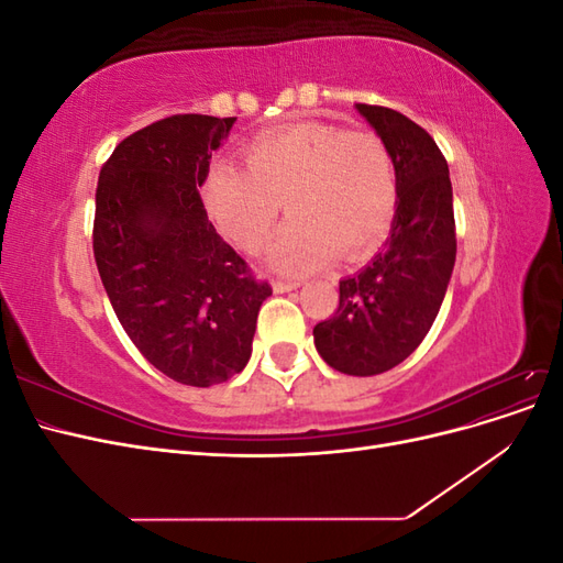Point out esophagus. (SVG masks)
Listing matches in <instances>:
<instances>
[{"instance_id":"1","label":"esophagus","mask_w":563,"mask_h":563,"mask_svg":"<svg viewBox=\"0 0 563 563\" xmlns=\"http://www.w3.org/2000/svg\"><path fill=\"white\" fill-rule=\"evenodd\" d=\"M300 282H294V279H275L272 282V288H275V294H286V291H294V288H298Z\"/></svg>"}]
</instances>
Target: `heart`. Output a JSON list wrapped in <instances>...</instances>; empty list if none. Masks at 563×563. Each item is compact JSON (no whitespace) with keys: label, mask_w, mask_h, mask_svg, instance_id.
<instances>
[{"label":"heart","mask_w":563,"mask_h":563,"mask_svg":"<svg viewBox=\"0 0 563 563\" xmlns=\"http://www.w3.org/2000/svg\"><path fill=\"white\" fill-rule=\"evenodd\" d=\"M246 168L216 159L201 197L218 230L246 253H258L282 207L291 216L269 261L288 275H308L340 258L376 251L399 203L397 166L380 135L331 122H294L255 135Z\"/></svg>","instance_id":"1"}]
</instances>
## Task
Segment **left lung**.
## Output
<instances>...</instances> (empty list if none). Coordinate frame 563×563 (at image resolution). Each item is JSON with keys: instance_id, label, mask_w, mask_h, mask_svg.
I'll list each match as a JSON object with an SVG mask.
<instances>
[{"instance_id": "8db88e82", "label": "left lung", "mask_w": 563, "mask_h": 563, "mask_svg": "<svg viewBox=\"0 0 563 563\" xmlns=\"http://www.w3.org/2000/svg\"><path fill=\"white\" fill-rule=\"evenodd\" d=\"M356 110L395 157L399 203L383 251L340 282L338 308L314 327V345L335 371L376 376L432 329L455 265V218L449 164L432 135L397 110Z\"/></svg>"}]
</instances>
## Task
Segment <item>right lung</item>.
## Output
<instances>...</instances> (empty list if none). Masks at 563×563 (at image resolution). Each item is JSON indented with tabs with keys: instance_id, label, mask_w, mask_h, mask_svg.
I'll list each match as a JSON object with an SVG mask.
<instances>
[{
	"instance_id": "obj_1",
	"label": "right lung",
	"mask_w": 563,
	"mask_h": 563,
	"mask_svg": "<svg viewBox=\"0 0 563 563\" xmlns=\"http://www.w3.org/2000/svg\"><path fill=\"white\" fill-rule=\"evenodd\" d=\"M236 117L174 114L114 147L96 187L93 258L112 310L145 360L176 383L240 373L272 286L253 277L203 209L211 152Z\"/></svg>"
}]
</instances>
